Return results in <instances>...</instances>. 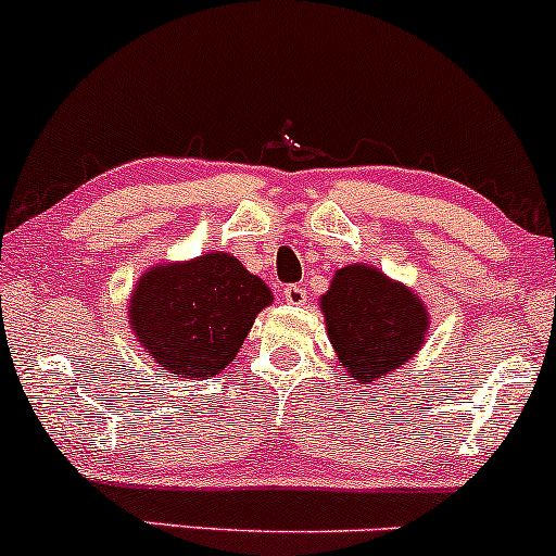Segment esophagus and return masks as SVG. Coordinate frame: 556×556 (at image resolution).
<instances>
[{
    "label": "esophagus",
    "instance_id": "esophagus-1",
    "mask_svg": "<svg viewBox=\"0 0 556 556\" xmlns=\"http://www.w3.org/2000/svg\"><path fill=\"white\" fill-rule=\"evenodd\" d=\"M282 298L290 303V306H303L308 298V292H306V288H301V285H288V288L282 290Z\"/></svg>",
    "mask_w": 556,
    "mask_h": 556
}]
</instances>
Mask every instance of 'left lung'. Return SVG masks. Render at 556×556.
Here are the masks:
<instances>
[{
	"instance_id": "left-lung-1",
	"label": "left lung",
	"mask_w": 556,
	"mask_h": 556,
	"mask_svg": "<svg viewBox=\"0 0 556 556\" xmlns=\"http://www.w3.org/2000/svg\"><path fill=\"white\" fill-rule=\"evenodd\" d=\"M319 306L340 367L362 386L406 364L430 327V314L414 290L367 264L340 268Z\"/></svg>"
}]
</instances>
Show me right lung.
Here are the masks:
<instances>
[{
	"label": "right lung",
	"mask_w": 556,
	"mask_h": 556,
	"mask_svg": "<svg viewBox=\"0 0 556 556\" xmlns=\"http://www.w3.org/2000/svg\"><path fill=\"white\" fill-rule=\"evenodd\" d=\"M271 301L264 279L235 255L205 253L144 271L129 298V319L152 362L174 377L205 380L229 367Z\"/></svg>",
	"instance_id": "1"
}]
</instances>
